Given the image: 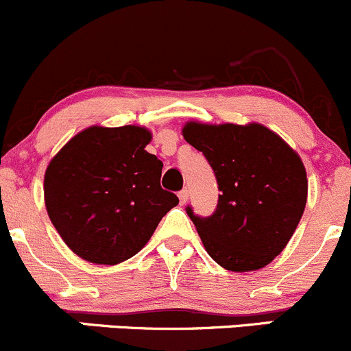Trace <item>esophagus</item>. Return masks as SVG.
Returning a JSON list of instances; mask_svg holds the SVG:
<instances>
[{
    "label": "esophagus",
    "mask_w": 351,
    "mask_h": 351,
    "mask_svg": "<svg viewBox=\"0 0 351 351\" xmlns=\"http://www.w3.org/2000/svg\"><path fill=\"white\" fill-rule=\"evenodd\" d=\"M178 198H180V204L185 205L186 202H189V190H182V192L178 193Z\"/></svg>",
    "instance_id": "1"
}]
</instances>
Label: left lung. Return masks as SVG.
Masks as SVG:
<instances>
[{
  "label": "left lung",
  "mask_w": 351,
  "mask_h": 351,
  "mask_svg": "<svg viewBox=\"0 0 351 351\" xmlns=\"http://www.w3.org/2000/svg\"><path fill=\"white\" fill-rule=\"evenodd\" d=\"M183 137L207 158L221 192L208 217L186 207L207 253L231 271L267 267L284 251L306 208L302 159L274 130L254 122H186Z\"/></svg>",
  "instance_id": "1"
}]
</instances>
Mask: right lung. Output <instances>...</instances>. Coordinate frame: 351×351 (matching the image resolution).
Returning a JSON list of instances; mask_svg holds the SVG:
<instances>
[{
    "mask_svg": "<svg viewBox=\"0 0 351 351\" xmlns=\"http://www.w3.org/2000/svg\"><path fill=\"white\" fill-rule=\"evenodd\" d=\"M146 127L81 130L49 162L45 208L71 251L97 265L139 253L178 197L159 185L162 162Z\"/></svg>",
    "mask_w": 351,
    "mask_h": 351,
    "instance_id": "obj_1",
    "label": "right lung"
}]
</instances>
